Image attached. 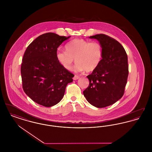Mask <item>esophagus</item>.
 Wrapping results in <instances>:
<instances>
[{
    "label": "esophagus",
    "instance_id": "esophagus-1",
    "mask_svg": "<svg viewBox=\"0 0 152 152\" xmlns=\"http://www.w3.org/2000/svg\"><path fill=\"white\" fill-rule=\"evenodd\" d=\"M79 78H80V77H79V76H76V75H75V76H74V77H73V80H76L79 79Z\"/></svg>",
    "mask_w": 152,
    "mask_h": 152
}]
</instances>
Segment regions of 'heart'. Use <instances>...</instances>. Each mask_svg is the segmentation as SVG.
I'll use <instances>...</instances> for the list:
<instances>
[{"mask_svg":"<svg viewBox=\"0 0 152 152\" xmlns=\"http://www.w3.org/2000/svg\"><path fill=\"white\" fill-rule=\"evenodd\" d=\"M66 51L58 50L56 58L63 67L71 70L73 62L75 72H91L95 70L100 63L103 56L102 46L98 42L77 38L65 45Z\"/></svg>","mask_w":152,"mask_h":152,"instance_id":"heart-1","label":"heart"}]
</instances>
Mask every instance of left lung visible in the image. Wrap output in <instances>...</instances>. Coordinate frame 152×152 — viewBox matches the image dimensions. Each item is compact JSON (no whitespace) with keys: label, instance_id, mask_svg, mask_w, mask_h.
<instances>
[{"label":"left lung","instance_id":"left-lung-1","mask_svg":"<svg viewBox=\"0 0 152 152\" xmlns=\"http://www.w3.org/2000/svg\"><path fill=\"white\" fill-rule=\"evenodd\" d=\"M89 38L98 41L103 56L98 68L87 76L89 86L83 94L91 105L107 107L124 95L129 75L127 56L122 45L109 36L100 34Z\"/></svg>","mask_w":152,"mask_h":152}]
</instances>
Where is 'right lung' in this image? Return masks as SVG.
<instances>
[{
    "label": "right lung",
    "instance_id": "right-lung-1",
    "mask_svg": "<svg viewBox=\"0 0 152 152\" xmlns=\"http://www.w3.org/2000/svg\"><path fill=\"white\" fill-rule=\"evenodd\" d=\"M70 37L48 33L38 37L25 52L20 72L26 94L37 103L52 107L59 103L74 75L56 58L59 46Z\"/></svg>",
    "mask_w": 152,
    "mask_h": 152
}]
</instances>
